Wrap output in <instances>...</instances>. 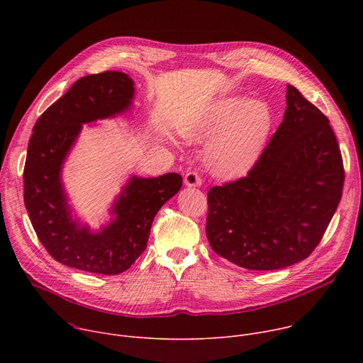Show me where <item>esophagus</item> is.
<instances>
[{
    "mask_svg": "<svg viewBox=\"0 0 363 363\" xmlns=\"http://www.w3.org/2000/svg\"><path fill=\"white\" fill-rule=\"evenodd\" d=\"M184 184L186 185V186H201V184H202V178H201V175L198 174V172H188L186 175H185V178H184Z\"/></svg>",
    "mask_w": 363,
    "mask_h": 363,
    "instance_id": "1",
    "label": "esophagus"
}]
</instances>
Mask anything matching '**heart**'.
Returning a JSON list of instances; mask_svg holds the SVG:
<instances>
[{
	"label": "heart",
	"mask_w": 363,
	"mask_h": 363,
	"mask_svg": "<svg viewBox=\"0 0 363 363\" xmlns=\"http://www.w3.org/2000/svg\"><path fill=\"white\" fill-rule=\"evenodd\" d=\"M273 123L270 106L262 100L231 96L214 101L196 119L182 128L189 142L211 139L206 147V165L221 179L247 175L260 160Z\"/></svg>",
	"instance_id": "heart-1"
}]
</instances>
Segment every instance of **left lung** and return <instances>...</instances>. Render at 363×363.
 I'll return each mask as SVG.
<instances>
[{
    "instance_id": "8db88e82",
    "label": "left lung",
    "mask_w": 363,
    "mask_h": 363,
    "mask_svg": "<svg viewBox=\"0 0 363 363\" xmlns=\"http://www.w3.org/2000/svg\"><path fill=\"white\" fill-rule=\"evenodd\" d=\"M283 122L247 177L208 191L211 248L248 270L307 258L342 198L345 171L329 119L287 84Z\"/></svg>"
}]
</instances>
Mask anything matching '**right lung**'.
<instances>
[{"label":"right lung","instance_id":"right-lung-1","mask_svg":"<svg viewBox=\"0 0 363 363\" xmlns=\"http://www.w3.org/2000/svg\"><path fill=\"white\" fill-rule=\"evenodd\" d=\"M133 80L122 72L79 79L35 122L24 167V203L33 228L56 262L97 274L126 272L145 251L152 221L182 186L179 174L132 177L116 198L115 218L93 233L72 217L62 168L83 123L132 106Z\"/></svg>","mask_w":363,"mask_h":363}]
</instances>
